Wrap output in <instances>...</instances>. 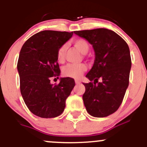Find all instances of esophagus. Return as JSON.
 <instances>
[{"label": "esophagus", "mask_w": 147, "mask_h": 147, "mask_svg": "<svg viewBox=\"0 0 147 147\" xmlns=\"http://www.w3.org/2000/svg\"><path fill=\"white\" fill-rule=\"evenodd\" d=\"M75 82H76V85H78V84L80 83V80H76Z\"/></svg>", "instance_id": "1"}]
</instances>
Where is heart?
Masks as SVG:
<instances>
[{"label":"heart","instance_id":"b5f03b06","mask_svg":"<svg viewBox=\"0 0 147 147\" xmlns=\"http://www.w3.org/2000/svg\"><path fill=\"white\" fill-rule=\"evenodd\" d=\"M74 45L82 54H86L90 49L88 42L84 39H77L73 42ZM67 50V45L63 44L59 48L57 52V60L59 62H62L65 60V52ZM87 69L85 64H75V65H68L63 68L62 74L65 76L70 77L78 79L80 78Z\"/></svg>","mask_w":147,"mask_h":147}]
</instances>
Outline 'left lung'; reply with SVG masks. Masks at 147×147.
<instances>
[{"mask_svg":"<svg viewBox=\"0 0 147 147\" xmlns=\"http://www.w3.org/2000/svg\"><path fill=\"white\" fill-rule=\"evenodd\" d=\"M74 32L88 41L95 52L94 63L86 75L90 82L83 83L84 105L92 116H109L119 108L129 84L131 58L128 44L108 29Z\"/></svg>","mask_w":147,"mask_h":147,"instance_id":"left-lung-1","label":"left lung"}]
</instances>
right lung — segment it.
Returning <instances> with one entry per match:
<instances>
[{
	"instance_id": "obj_1",
	"label": "right lung",
	"mask_w": 147,
	"mask_h": 147,
	"mask_svg": "<svg viewBox=\"0 0 147 147\" xmlns=\"http://www.w3.org/2000/svg\"><path fill=\"white\" fill-rule=\"evenodd\" d=\"M73 32L44 30L34 34L23 45L17 69L21 95L30 111L42 118H53L63 113L67 97L75 86L71 78L60 83L51 79L60 76L57 52L73 35Z\"/></svg>"
}]
</instances>
